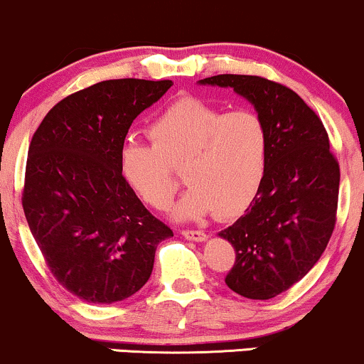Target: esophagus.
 I'll return each mask as SVG.
<instances>
[{
	"mask_svg": "<svg viewBox=\"0 0 364 364\" xmlns=\"http://www.w3.org/2000/svg\"><path fill=\"white\" fill-rule=\"evenodd\" d=\"M181 235L185 238H188V240H193V242H203L207 238V235L200 230H181Z\"/></svg>",
	"mask_w": 364,
	"mask_h": 364,
	"instance_id": "34e87169",
	"label": "esophagus"
}]
</instances>
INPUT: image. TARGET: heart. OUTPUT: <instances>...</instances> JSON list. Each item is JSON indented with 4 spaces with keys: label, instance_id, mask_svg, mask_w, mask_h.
<instances>
[{
    "label": "heart",
    "instance_id": "obj_1",
    "mask_svg": "<svg viewBox=\"0 0 364 364\" xmlns=\"http://www.w3.org/2000/svg\"><path fill=\"white\" fill-rule=\"evenodd\" d=\"M150 145L126 143L119 154L124 181L151 209L166 210L181 176L190 188L179 218L243 213L261 191L269 161V131L254 110L223 112L200 98H181L146 129Z\"/></svg>",
    "mask_w": 364,
    "mask_h": 364
}]
</instances>
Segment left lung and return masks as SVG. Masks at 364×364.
Returning <instances> with one entry per match:
<instances>
[{
    "label": "left lung",
    "mask_w": 364,
    "mask_h": 364,
    "mask_svg": "<svg viewBox=\"0 0 364 364\" xmlns=\"http://www.w3.org/2000/svg\"><path fill=\"white\" fill-rule=\"evenodd\" d=\"M200 85L233 87L269 131L261 191L245 215L219 233L235 249L226 285L267 301L304 278L325 252L337 221L341 167L321 119L290 87L238 74L213 75Z\"/></svg>",
    "instance_id": "obj_1"
}]
</instances>
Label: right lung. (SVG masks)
Here are the masks:
<instances>
[{
    "mask_svg": "<svg viewBox=\"0 0 364 364\" xmlns=\"http://www.w3.org/2000/svg\"><path fill=\"white\" fill-rule=\"evenodd\" d=\"M173 81L110 79L60 100L29 145L22 207L55 279L91 304H112L149 282L173 230L121 174L127 131Z\"/></svg>",
    "mask_w": 364,
    "mask_h": 364,
    "instance_id": "right-lung-1",
    "label": "right lung"
}]
</instances>
